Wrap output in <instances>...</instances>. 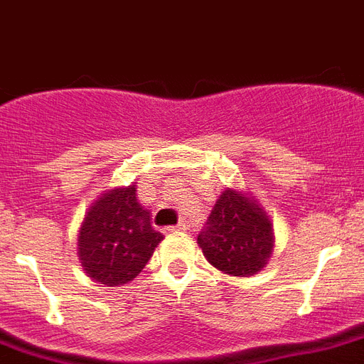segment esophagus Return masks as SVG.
<instances>
[{"label": "esophagus", "instance_id": "esophagus-1", "mask_svg": "<svg viewBox=\"0 0 364 364\" xmlns=\"http://www.w3.org/2000/svg\"><path fill=\"white\" fill-rule=\"evenodd\" d=\"M184 230H188V225H186V223H180V225H176V226H167L166 228V232H184Z\"/></svg>", "mask_w": 364, "mask_h": 364}]
</instances>
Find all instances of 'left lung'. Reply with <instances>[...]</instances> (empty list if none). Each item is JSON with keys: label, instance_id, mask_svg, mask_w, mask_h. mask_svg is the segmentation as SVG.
Masks as SVG:
<instances>
[{"label": "left lung", "instance_id": "1", "mask_svg": "<svg viewBox=\"0 0 364 364\" xmlns=\"http://www.w3.org/2000/svg\"><path fill=\"white\" fill-rule=\"evenodd\" d=\"M197 243L215 269L248 278L269 263L274 247L272 223L250 195L226 188L217 198Z\"/></svg>", "mask_w": 364, "mask_h": 364}]
</instances>
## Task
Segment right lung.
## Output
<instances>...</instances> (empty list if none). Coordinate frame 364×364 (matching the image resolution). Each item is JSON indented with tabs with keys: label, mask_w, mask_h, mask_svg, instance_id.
Listing matches in <instances>:
<instances>
[{
	"label": "right lung",
	"mask_w": 364,
	"mask_h": 364,
	"mask_svg": "<svg viewBox=\"0 0 364 364\" xmlns=\"http://www.w3.org/2000/svg\"><path fill=\"white\" fill-rule=\"evenodd\" d=\"M161 239L132 184L108 189L90 206L77 248L82 269L93 282L117 287L144 271Z\"/></svg>",
	"instance_id": "1"
}]
</instances>
